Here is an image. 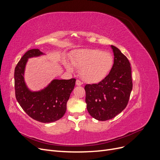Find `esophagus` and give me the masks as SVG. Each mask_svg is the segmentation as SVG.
Here are the masks:
<instances>
[{"mask_svg":"<svg viewBox=\"0 0 160 160\" xmlns=\"http://www.w3.org/2000/svg\"><path fill=\"white\" fill-rule=\"evenodd\" d=\"M76 85H77V86H80V85H82V83H81V82L79 80H77V81H76Z\"/></svg>","mask_w":160,"mask_h":160,"instance_id":"obj_1","label":"esophagus"}]
</instances>
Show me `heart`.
Wrapping results in <instances>:
<instances>
[{
	"instance_id": "heart-1",
	"label": "heart",
	"mask_w": 160,
	"mask_h": 160,
	"mask_svg": "<svg viewBox=\"0 0 160 160\" xmlns=\"http://www.w3.org/2000/svg\"><path fill=\"white\" fill-rule=\"evenodd\" d=\"M114 63L113 55L99 49H85L77 52L71 64L81 68L80 75L84 81L95 83L103 80L112 69ZM65 68L72 71L71 64L65 62Z\"/></svg>"
}]
</instances>
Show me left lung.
Segmentation results:
<instances>
[{
    "instance_id": "obj_1",
    "label": "left lung",
    "mask_w": 160,
    "mask_h": 160,
    "mask_svg": "<svg viewBox=\"0 0 160 160\" xmlns=\"http://www.w3.org/2000/svg\"><path fill=\"white\" fill-rule=\"evenodd\" d=\"M114 63L109 75L98 84L85 86L87 109L92 118L106 121L115 118L126 108L132 90V69L128 58L111 45Z\"/></svg>"
}]
</instances>
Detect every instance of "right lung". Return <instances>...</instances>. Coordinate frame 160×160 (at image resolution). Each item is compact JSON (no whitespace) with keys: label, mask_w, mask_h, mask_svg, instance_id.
I'll list each match as a JSON object with an SVG mask.
<instances>
[{"label":"right lung","mask_w":160,"mask_h":160,"mask_svg":"<svg viewBox=\"0 0 160 160\" xmlns=\"http://www.w3.org/2000/svg\"><path fill=\"white\" fill-rule=\"evenodd\" d=\"M45 55L39 49L28 51L14 69L16 99L22 109L31 118L41 123H52L66 112L67 103L74 89L75 79H53L44 89L32 91L25 81V71L29 58Z\"/></svg>","instance_id":"obj_1"}]
</instances>
